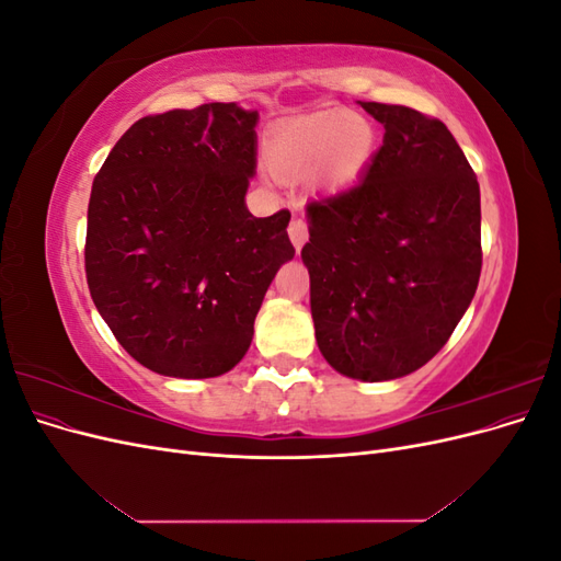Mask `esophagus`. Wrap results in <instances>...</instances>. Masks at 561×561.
<instances>
[{"mask_svg":"<svg viewBox=\"0 0 561 561\" xmlns=\"http://www.w3.org/2000/svg\"><path fill=\"white\" fill-rule=\"evenodd\" d=\"M287 236H290V241H293L295 250L299 252L301 245L309 241V225H307V219L295 217L293 222H290V227H287Z\"/></svg>","mask_w":561,"mask_h":561,"instance_id":"esophagus-1","label":"esophagus"}]
</instances>
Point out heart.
Segmentation results:
<instances>
[{
	"label": "heart",
	"mask_w": 561,
	"mask_h": 561,
	"mask_svg": "<svg viewBox=\"0 0 561 561\" xmlns=\"http://www.w3.org/2000/svg\"><path fill=\"white\" fill-rule=\"evenodd\" d=\"M375 151V128L363 116L330 112L283 128L268 149L271 168L283 178H304L316 168L320 184L346 186L358 180Z\"/></svg>",
	"instance_id": "heart-1"
}]
</instances>
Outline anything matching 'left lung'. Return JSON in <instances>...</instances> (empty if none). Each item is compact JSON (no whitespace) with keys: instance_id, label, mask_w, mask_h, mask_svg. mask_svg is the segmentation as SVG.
I'll return each mask as SVG.
<instances>
[{"instance_id":"1","label":"left lung","mask_w":561,"mask_h":561,"mask_svg":"<svg viewBox=\"0 0 561 561\" xmlns=\"http://www.w3.org/2000/svg\"><path fill=\"white\" fill-rule=\"evenodd\" d=\"M383 145L351 190L307 206L318 348L339 375L390 381L447 344L482 271L480 184L449 128L363 103Z\"/></svg>"}]
</instances>
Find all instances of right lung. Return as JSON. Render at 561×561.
Listing matches in <instances>:
<instances>
[{"label":"right lung","mask_w":561,"mask_h":561,"mask_svg":"<svg viewBox=\"0 0 561 561\" xmlns=\"http://www.w3.org/2000/svg\"><path fill=\"white\" fill-rule=\"evenodd\" d=\"M260 114L236 103L135 122L93 180L87 280L135 360L210 379L241 363L278 268L295 257L290 213L245 206Z\"/></svg>","instance_id":"obj_1"}]
</instances>
